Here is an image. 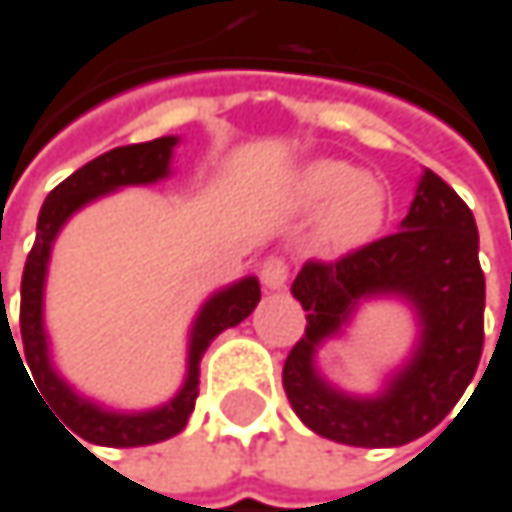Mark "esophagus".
I'll list each match as a JSON object with an SVG mask.
<instances>
[{
	"mask_svg": "<svg viewBox=\"0 0 512 512\" xmlns=\"http://www.w3.org/2000/svg\"><path fill=\"white\" fill-rule=\"evenodd\" d=\"M260 278L269 289H284L289 278V260L281 255H269L260 266Z\"/></svg>",
	"mask_w": 512,
	"mask_h": 512,
	"instance_id": "obj_1",
	"label": "esophagus"
}]
</instances>
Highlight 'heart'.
<instances>
[{
	"label": "heart",
	"instance_id": "obj_1",
	"mask_svg": "<svg viewBox=\"0 0 512 512\" xmlns=\"http://www.w3.org/2000/svg\"><path fill=\"white\" fill-rule=\"evenodd\" d=\"M295 202L304 211H321V240L333 249H356L368 243L385 223L388 199L382 185L362 176L347 162H316L298 185Z\"/></svg>",
	"mask_w": 512,
	"mask_h": 512
}]
</instances>
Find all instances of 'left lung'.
Wrapping results in <instances>:
<instances>
[{"label": "left lung", "mask_w": 512, "mask_h": 512, "mask_svg": "<svg viewBox=\"0 0 512 512\" xmlns=\"http://www.w3.org/2000/svg\"><path fill=\"white\" fill-rule=\"evenodd\" d=\"M379 291L412 301L424 327L421 345L385 395L356 401L317 379L312 356L362 297ZM292 295L307 310V327L286 356L284 391L316 435L365 449L411 443L458 406L478 371L484 350L478 228L469 205L432 170L423 173L397 234L336 260H307Z\"/></svg>", "instance_id": "left-lung-1"}]
</instances>
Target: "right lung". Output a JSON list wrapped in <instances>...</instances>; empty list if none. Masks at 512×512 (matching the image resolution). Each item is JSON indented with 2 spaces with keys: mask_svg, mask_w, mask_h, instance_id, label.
I'll return each mask as SVG.
<instances>
[{
  "mask_svg": "<svg viewBox=\"0 0 512 512\" xmlns=\"http://www.w3.org/2000/svg\"><path fill=\"white\" fill-rule=\"evenodd\" d=\"M176 138H153L144 144H130V147H115L104 156L92 159L89 165L75 170L69 179H63L51 194L46 196L40 217H37V240L28 252L25 260V272H22V289H19V336L14 342L11 333V321L8 313L2 316V324H8V345H20L23 353L19 362L25 359L28 365H22V371L28 368L34 394L46 397V406H51L54 414H60L66 420V426L77 437L98 443V446H147V443H159L167 437L179 435L191 417L199 397V362L208 345L234 324H240L249 316L260 301V284L257 278H243L240 284L228 286L223 292H217L196 318L194 333H191V356H188V379L182 385V391L162 408L153 411H141V414H112L104 408L92 406L89 400H80L75 391L54 374L51 362H48L46 330H43V284H46V266L51 243L57 237L60 226L75 214L80 205H86L95 196L109 194L115 188L124 185H147L156 182L167 173L170 165V150H173ZM2 278V275H0ZM2 295V281H0Z\"/></svg>",
  "mask_w": 512,
  "mask_h": 512,
  "instance_id": "add662e5",
  "label": "right lung"
}]
</instances>
